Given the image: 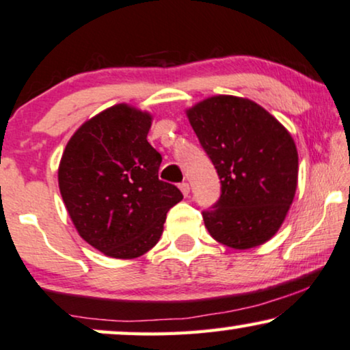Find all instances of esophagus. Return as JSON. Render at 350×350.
Instances as JSON below:
<instances>
[{
	"instance_id": "34e87169",
	"label": "esophagus",
	"mask_w": 350,
	"mask_h": 350,
	"mask_svg": "<svg viewBox=\"0 0 350 350\" xmlns=\"http://www.w3.org/2000/svg\"><path fill=\"white\" fill-rule=\"evenodd\" d=\"M179 189H180V192L184 193V197H189V193H190V185L187 184V183H183L179 185Z\"/></svg>"
}]
</instances>
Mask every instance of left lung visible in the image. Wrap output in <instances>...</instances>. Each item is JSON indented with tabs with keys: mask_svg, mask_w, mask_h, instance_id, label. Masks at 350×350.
I'll use <instances>...</instances> for the list:
<instances>
[{
	"mask_svg": "<svg viewBox=\"0 0 350 350\" xmlns=\"http://www.w3.org/2000/svg\"><path fill=\"white\" fill-rule=\"evenodd\" d=\"M185 113L221 179V197L203 211L209 235L234 250L269 241L285 221L297 187L291 134L245 97L213 96Z\"/></svg>",
	"mask_w": 350,
	"mask_h": 350,
	"instance_id": "left-lung-1",
	"label": "left lung"
}]
</instances>
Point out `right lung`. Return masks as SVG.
<instances>
[{"mask_svg":"<svg viewBox=\"0 0 350 350\" xmlns=\"http://www.w3.org/2000/svg\"><path fill=\"white\" fill-rule=\"evenodd\" d=\"M152 115L116 104L85 121L59 163V189L75 229L115 259H134L160 240L166 213L183 200L158 179L161 155L147 141Z\"/></svg>","mask_w":350,"mask_h":350,"instance_id":"add662e5","label":"right lung"}]
</instances>
